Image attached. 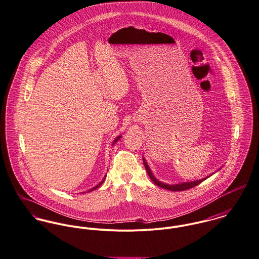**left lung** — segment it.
<instances>
[{
	"mask_svg": "<svg viewBox=\"0 0 259 259\" xmlns=\"http://www.w3.org/2000/svg\"><path fill=\"white\" fill-rule=\"evenodd\" d=\"M142 160H143V164L145 166V169H146L147 174H148V176L150 177L151 181H153V182L155 183V185H157V186H159V187H161V188L167 189V190H169V191H174V192H175V191H184V190H188V189L193 188V187L199 185L201 182H203L204 180H206L208 177L211 176V175H210V176H207L206 178H203V179H200V180H196V181H190V182H183V183H179V184L169 185V184H166V183L160 182L159 180H157V179L154 177V175L152 174V172H151L149 166L147 164L146 160H145L144 158H143Z\"/></svg>",
	"mask_w": 259,
	"mask_h": 259,
	"instance_id": "left-lung-1",
	"label": "left lung"
}]
</instances>
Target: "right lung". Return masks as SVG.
Segmentation results:
<instances>
[{
	"instance_id": "obj_1",
	"label": "right lung",
	"mask_w": 259,
	"mask_h": 259,
	"mask_svg": "<svg viewBox=\"0 0 259 259\" xmlns=\"http://www.w3.org/2000/svg\"><path fill=\"white\" fill-rule=\"evenodd\" d=\"M120 138H121V136H118V137H117V138H116V140H115V141H114V142H113V143H112V145H114V144H115V143H116V142H117V141H118V140H119V139H120ZM105 179H106V176H105V177H104V178H103V180H102V181H101V182H100V183H99V184H98V185H96V186H95V187H93V188L90 189V190H89V191H88V192H91V191H93V190H96V189L99 188V187H100V186H101V185H102V184H103V183H104V181H105Z\"/></svg>"
}]
</instances>
